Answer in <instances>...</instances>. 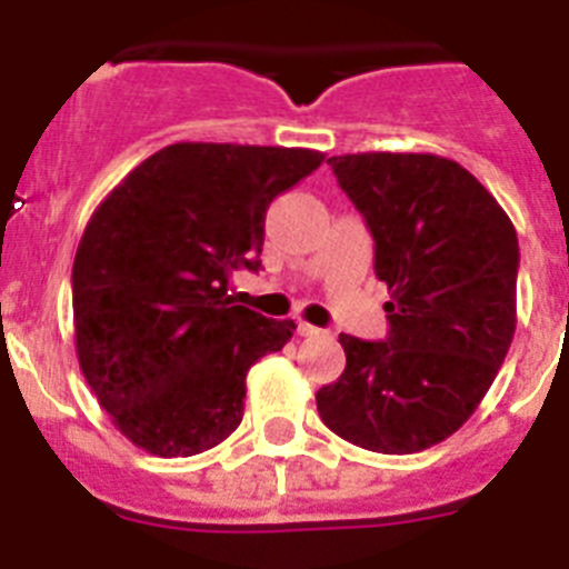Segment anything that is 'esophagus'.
Here are the masks:
<instances>
[{"instance_id": "34e87169", "label": "esophagus", "mask_w": 569, "mask_h": 569, "mask_svg": "<svg viewBox=\"0 0 569 569\" xmlns=\"http://www.w3.org/2000/svg\"><path fill=\"white\" fill-rule=\"evenodd\" d=\"M296 333H299V336H308V339H313V336H321V333H325V330L313 328V325H308V321H299V325H296Z\"/></svg>"}]
</instances>
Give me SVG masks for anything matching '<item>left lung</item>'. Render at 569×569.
Masks as SVG:
<instances>
[{"instance_id":"left-lung-1","label":"left lung","mask_w":569,"mask_h":569,"mask_svg":"<svg viewBox=\"0 0 569 569\" xmlns=\"http://www.w3.org/2000/svg\"><path fill=\"white\" fill-rule=\"evenodd\" d=\"M376 241L387 284L385 341L341 333L347 365L316 393L321 421L350 445L419 453L481 405L516 333L519 239L510 216L453 159L330 156Z\"/></svg>"}]
</instances>
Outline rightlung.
Listing matches in <instances>:
<instances>
[{
  "instance_id": "obj_1",
  "label": "right lung",
  "mask_w": 569,
  "mask_h": 569,
  "mask_svg": "<svg viewBox=\"0 0 569 569\" xmlns=\"http://www.w3.org/2000/svg\"><path fill=\"white\" fill-rule=\"evenodd\" d=\"M325 162L308 148L179 142L148 156L93 210L73 259L77 356L124 439L196 456L244 416V379L296 325L233 305L259 270L270 202Z\"/></svg>"
}]
</instances>
